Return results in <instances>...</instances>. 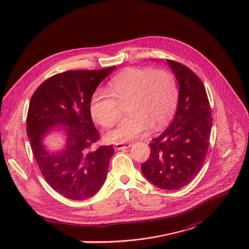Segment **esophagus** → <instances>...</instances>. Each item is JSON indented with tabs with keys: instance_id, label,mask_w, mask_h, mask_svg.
Instances as JSON below:
<instances>
[{
	"instance_id": "obj_1",
	"label": "esophagus",
	"mask_w": 249,
	"mask_h": 249,
	"mask_svg": "<svg viewBox=\"0 0 249 249\" xmlns=\"http://www.w3.org/2000/svg\"><path fill=\"white\" fill-rule=\"evenodd\" d=\"M131 145L129 142H118L116 143V150H123V149H128Z\"/></svg>"
}]
</instances>
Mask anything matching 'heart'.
Instances as JSON below:
<instances>
[{
	"label": "heart",
	"mask_w": 249,
	"mask_h": 249,
	"mask_svg": "<svg viewBox=\"0 0 249 249\" xmlns=\"http://www.w3.org/2000/svg\"><path fill=\"white\" fill-rule=\"evenodd\" d=\"M107 91H95L90 100V113L105 128L114 126L127 106L130 115L115 130L107 134L110 142L134 140L148 131L167 125L176 113L178 88L174 76L164 70L128 69L118 73Z\"/></svg>",
	"instance_id": "obj_1"
}]
</instances>
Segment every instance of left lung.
<instances>
[{
    "mask_svg": "<svg viewBox=\"0 0 249 249\" xmlns=\"http://www.w3.org/2000/svg\"><path fill=\"white\" fill-rule=\"evenodd\" d=\"M167 62L178 85L173 122L150 143V157L142 164L146 179L164 190H178L195 178L205 161L213 126L203 83L183 64Z\"/></svg>",
    "mask_w": 249,
    "mask_h": 249,
    "instance_id": "8db88e82",
    "label": "left lung"
}]
</instances>
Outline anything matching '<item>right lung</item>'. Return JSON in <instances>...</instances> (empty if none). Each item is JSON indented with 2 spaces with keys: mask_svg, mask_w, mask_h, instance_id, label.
<instances>
[{
  "mask_svg": "<svg viewBox=\"0 0 249 249\" xmlns=\"http://www.w3.org/2000/svg\"><path fill=\"white\" fill-rule=\"evenodd\" d=\"M115 68L57 73L44 81L31 98L26 132L35 159L49 186L68 199H88L106 180L114 149H94L99 133L92 122L90 100ZM55 125L66 127L68 137L62 151L51 153L41 141Z\"/></svg>",
  "mask_w": 249,
  "mask_h": 249,
  "instance_id": "add662e5",
  "label": "right lung"
}]
</instances>
